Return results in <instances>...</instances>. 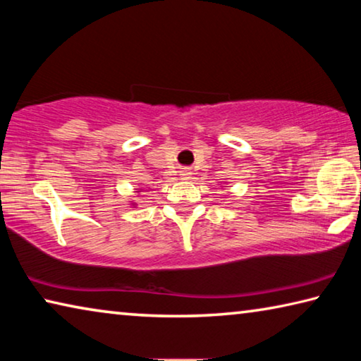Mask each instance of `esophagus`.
Listing matches in <instances>:
<instances>
[{
  "instance_id": "obj_1",
  "label": "esophagus",
  "mask_w": 361,
  "mask_h": 361,
  "mask_svg": "<svg viewBox=\"0 0 361 361\" xmlns=\"http://www.w3.org/2000/svg\"><path fill=\"white\" fill-rule=\"evenodd\" d=\"M180 175L183 176V178H191V170H189V169H183L181 170V172H180Z\"/></svg>"
}]
</instances>
